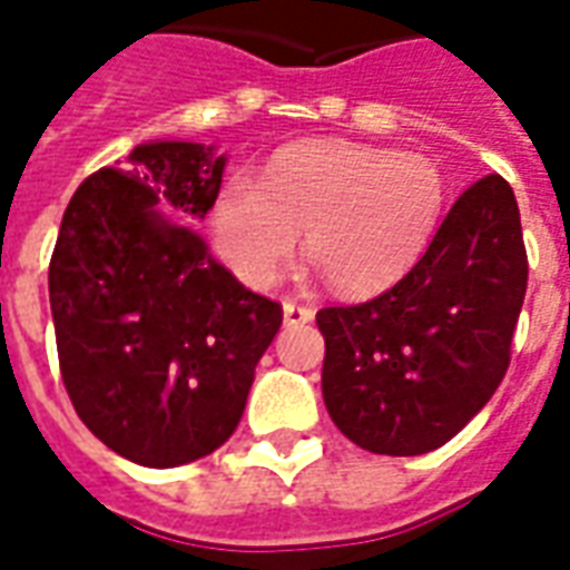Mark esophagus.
I'll return each mask as SVG.
<instances>
[{
    "label": "esophagus",
    "mask_w": 570,
    "mask_h": 570,
    "mask_svg": "<svg viewBox=\"0 0 570 570\" xmlns=\"http://www.w3.org/2000/svg\"><path fill=\"white\" fill-rule=\"evenodd\" d=\"M311 321H314V311L305 308V305H296V302H284L286 326H305V323Z\"/></svg>",
    "instance_id": "esophagus-1"
}]
</instances>
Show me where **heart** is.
Returning <instances> with one entry per match:
<instances>
[{"instance_id":"heart-1","label":"heart","mask_w":570,"mask_h":570,"mask_svg":"<svg viewBox=\"0 0 570 570\" xmlns=\"http://www.w3.org/2000/svg\"><path fill=\"white\" fill-rule=\"evenodd\" d=\"M445 204V183L424 155L354 142H298L262 174L228 179L213 204L225 262L249 284H272L305 253L342 296H372L419 262Z\"/></svg>"}]
</instances>
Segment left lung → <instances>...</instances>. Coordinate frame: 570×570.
Listing matches in <instances>:
<instances>
[{
    "instance_id": "8db88e82",
    "label": "left lung",
    "mask_w": 570,
    "mask_h": 570,
    "mask_svg": "<svg viewBox=\"0 0 570 570\" xmlns=\"http://www.w3.org/2000/svg\"><path fill=\"white\" fill-rule=\"evenodd\" d=\"M525 286L519 204L491 174L454 200L400 284L317 314L323 403L335 428L375 454L445 445L498 391Z\"/></svg>"
}]
</instances>
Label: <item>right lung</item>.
I'll use <instances>...</instances> for the list:
<instances>
[{"mask_svg": "<svg viewBox=\"0 0 570 570\" xmlns=\"http://www.w3.org/2000/svg\"><path fill=\"white\" fill-rule=\"evenodd\" d=\"M216 146L149 140L69 200L48 296L67 394L94 436L134 464L216 452L281 330L277 302L225 272L200 223L223 186Z\"/></svg>", "mask_w": 570, "mask_h": 570, "instance_id": "obj_1", "label": "right lung"}]
</instances>
